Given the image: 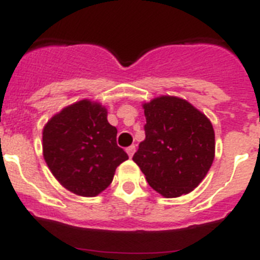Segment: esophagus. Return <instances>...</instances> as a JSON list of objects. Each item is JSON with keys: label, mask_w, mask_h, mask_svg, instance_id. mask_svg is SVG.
<instances>
[{"label": "esophagus", "mask_w": 260, "mask_h": 260, "mask_svg": "<svg viewBox=\"0 0 260 260\" xmlns=\"http://www.w3.org/2000/svg\"><path fill=\"white\" fill-rule=\"evenodd\" d=\"M135 152H136V146H135V145L128 146V148H127V153H128V155H129V158L132 157L133 154H135Z\"/></svg>", "instance_id": "obj_1"}]
</instances>
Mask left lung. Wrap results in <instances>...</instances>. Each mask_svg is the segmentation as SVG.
Wrapping results in <instances>:
<instances>
[{"mask_svg":"<svg viewBox=\"0 0 260 260\" xmlns=\"http://www.w3.org/2000/svg\"><path fill=\"white\" fill-rule=\"evenodd\" d=\"M145 140L133 161L149 186L178 198L200 184L214 158V131L203 112L182 98L162 95L144 103Z\"/></svg>","mask_w":260,"mask_h":260,"instance_id":"left-lung-1","label":"left lung"}]
</instances>
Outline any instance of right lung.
Segmentation results:
<instances>
[{"label": "right lung", "mask_w": 260, "mask_h": 260, "mask_svg": "<svg viewBox=\"0 0 260 260\" xmlns=\"http://www.w3.org/2000/svg\"><path fill=\"white\" fill-rule=\"evenodd\" d=\"M117 129L101 103L82 99L62 108L43 129V155L61 186L92 198L105 191L128 159L116 144Z\"/></svg>", "instance_id": "right-lung-1"}]
</instances>
